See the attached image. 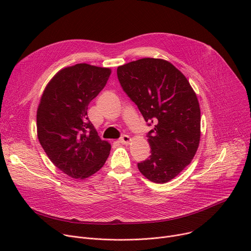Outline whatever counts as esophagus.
<instances>
[{
  "instance_id": "1",
  "label": "esophagus",
  "mask_w": 251,
  "mask_h": 251,
  "mask_svg": "<svg viewBox=\"0 0 251 251\" xmlns=\"http://www.w3.org/2000/svg\"><path fill=\"white\" fill-rule=\"evenodd\" d=\"M130 141H131L130 136H128V135H126V134H124V135H122V136L120 137V142L123 143V144H128Z\"/></svg>"
}]
</instances>
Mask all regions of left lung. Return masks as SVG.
Segmentation results:
<instances>
[{"label":"left lung","mask_w":251,"mask_h":251,"mask_svg":"<svg viewBox=\"0 0 251 251\" xmlns=\"http://www.w3.org/2000/svg\"><path fill=\"white\" fill-rule=\"evenodd\" d=\"M125 94L149 126L151 155L137 164L141 174L166 183L187 167L201 138V109L186 77L171 63L153 58L130 62L117 69Z\"/></svg>","instance_id":"8db88e82"}]
</instances>
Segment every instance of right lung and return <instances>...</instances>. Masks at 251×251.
<instances>
[{
  "label": "right lung",
  "mask_w": 251,
  "mask_h": 251,
  "mask_svg": "<svg viewBox=\"0 0 251 251\" xmlns=\"http://www.w3.org/2000/svg\"><path fill=\"white\" fill-rule=\"evenodd\" d=\"M111 70L76 64L59 71L39 102L36 126L49 159L66 175L85 179L104 165L111 146L102 141L87 117V107L110 77Z\"/></svg>",
  "instance_id": "right-lung-1"
}]
</instances>
